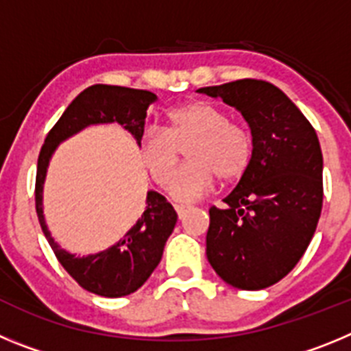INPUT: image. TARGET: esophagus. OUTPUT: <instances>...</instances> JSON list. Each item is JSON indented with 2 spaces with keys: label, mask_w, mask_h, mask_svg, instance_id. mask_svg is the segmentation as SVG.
Listing matches in <instances>:
<instances>
[{
  "label": "esophagus",
  "mask_w": 351,
  "mask_h": 351,
  "mask_svg": "<svg viewBox=\"0 0 351 351\" xmlns=\"http://www.w3.org/2000/svg\"><path fill=\"white\" fill-rule=\"evenodd\" d=\"M188 209H190V207H188V206H176V210H178L179 218H182V216H184V213Z\"/></svg>",
  "instance_id": "esophagus-1"
}]
</instances>
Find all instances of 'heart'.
<instances>
[{
	"label": "heart",
	"mask_w": 351,
	"mask_h": 351,
	"mask_svg": "<svg viewBox=\"0 0 351 351\" xmlns=\"http://www.w3.org/2000/svg\"><path fill=\"white\" fill-rule=\"evenodd\" d=\"M186 145L191 163L176 176L180 149ZM138 149L151 178L160 186L172 182L170 195L179 202H193L209 193L218 178L225 182L237 181L253 160L250 132L232 123L221 107L209 101H190L170 108L167 128L145 130Z\"/></svg>",
	"instance_id": "heart-1"
}]
</instances>
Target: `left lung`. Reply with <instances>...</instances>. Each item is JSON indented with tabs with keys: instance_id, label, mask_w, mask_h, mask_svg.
<instances>
[{
	"instance_id": "1",
	"label": "left lung",
	"mask_w": 351,
	"mask_h": 351,
	"mask_svg": "<svg viewBox=\"0 0 351 351\" xmlns=\"http://www.w3.org/2000/svg\"><path fill=\"white\" fill-rule=\"evenodd\" d=\"M246 119L253 160L221 209L210 207L206 253L225 283L262 290L283 280L308 250L324 202V158L295 104L263 80L200 88Z\"/></svg>"
}]
</instances>
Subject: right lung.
Instances as JSON below:
<instances>
[{
    "instance_id": "right-lung-1",
    "label": "right lung",
    "mask_w": 351,
    "mask_h": 351,
    "mask_svg": "<svg viewBox=\"0 0 351 351\" xmlns=\"http://www.w3.org/2000/svg\"><path fill=\"white\" fill-rule=\"evenodd\" d=\"M156 100L158 96L154 93L144 89L105 84L89 86L68 105L60 121L49 132L40 151L35 190L40 226L68 274L84 290L93 291L96 295L110 299L130 295L149 280V276L160 263L167 239L178 223V213L163 195L149 190L145 197V210L116 244L95 255L77 256L56 243L43 216V184L49 163L61 142L93 125L117 123L132 133L138 144L144 133L149 105Z\"/></svg>"
}]
</instances>
